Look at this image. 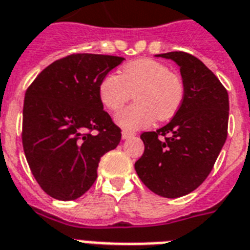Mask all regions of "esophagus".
<instances>
[{
  "mask_svg": "<svg viewBox=\"0 0 250 250\" xmlns=\"http://www.w3.org/2000/svg\"><path fill=\"white\" fill-rule=\"evenodd\" d=\"M133 136H135V132H127V131H123V132H122V139H123V140H127V139L133 138Z\"/></svg>",
  "mask_w": 250,
  "mask_h": 250,
  "instance_id": "obj_1",
  "label": "esophagus"
}]
</instances>
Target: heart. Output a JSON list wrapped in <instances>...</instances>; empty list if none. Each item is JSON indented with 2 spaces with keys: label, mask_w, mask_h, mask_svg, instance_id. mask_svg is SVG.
<instances>
[{
  "label": "heart",
  "mask_w": 250,
  "mask_h": 250,
  "mask_svg": "<svg viewBox=\"0 0 250 250\" xmlns=\"http://www.w3.org/2000/svg\"><path fill=\"white\" fill-rule=\"evenodd\" d=\"M135 93L136 104L117 115V123L125 131L146 128L159 121L170 119L184 100V83L167 65L152 59H139L125 64L121 74L104 76L98 86L101 104L118 111Z\"/></svg>",
  "instance_id": "obj_1"
}]
</instances>
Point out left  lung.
Masks as SVG:
<instances>
[{
    "label": "left lung",
    "mask_w": 250,
    "mask_h": 250,
    "mask_svg": "<svg viewBox=\"0 0 250 250\" xmlns=\"http://www.w3.org/2000/svg\"><path fill=\"white\" fill-rule=\"evenodd\" d=\"M156 56L180 66L184 100L167 125L142 133L144 153L135 170L155 194L178 198L201 186L212 170L227 139L229 101L218 77L193 55Z\"/></svg>",
    "instance_id": "8db88e82"
}]
</instances>
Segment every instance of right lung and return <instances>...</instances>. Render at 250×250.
I'll use <instances>...</instances> for the list:
<instances>
[{"label": "right lung", "instance_id": "obj_1", "mask_svg": "<svg viewBox=\"0 0 250 250\" xmlns=\"http://www.w3.org/2000/svg\"><path fill=\"white\" fill-rule=\"evenodd\" d=\"M123 60L70 55L47 66L26 91L24 155L38 184L55 199L73 201L86 193L101 157L121 142V129L104 110L98 86Z\"/></svg>", "mask_w": 250, "mask_h": 250}]
</instances>
